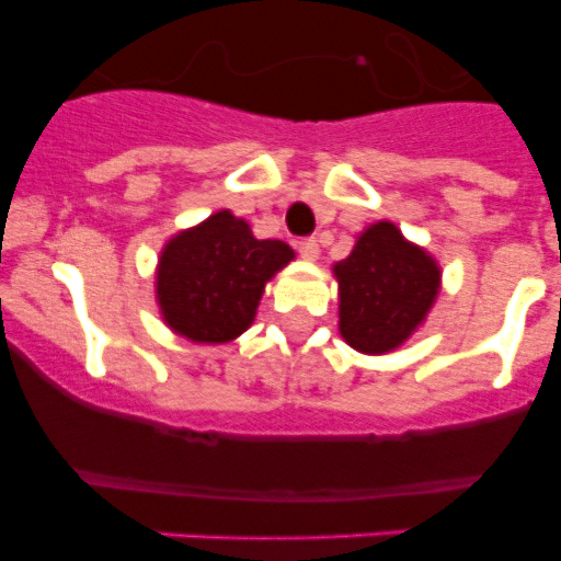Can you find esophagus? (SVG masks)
Listing matches in <instances>:
<instances>
[{
	"instance_id": "esophagus-1",
	"label": "esophagus",
	"mask_w": 561,
	"mask_h": 561,
	"mask_svg": "<svg viewBox=\"0 0 561 561\" xmlns=\"http://www.w3.org/2000/svg\"><path fill=\"white\" fill-rule=\"evenodd\" d=\"M296 249H298V254L305 256V260H318V254H321V249H318V240L316 238L298 240Z\"/></svg>"
}]
</instances>
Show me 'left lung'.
<instances>
[{
    "mask_svg": "<svg viewBox=\"0 0 561 561\" xmlns=\"http://www.w3.org/2000/svg\"><path fill=\"white\" fill-rule=\"evenodd\" d=\"M340 334L363 354L399 348L432 310L439 265L390 221L370 224L352 254L334 265Z\"/></svg>",
    "mask_w": 561,
    "mask_h": 561,
    "instance_id": "left-lung-1",
    "label": "left lung"
}]
</instances>
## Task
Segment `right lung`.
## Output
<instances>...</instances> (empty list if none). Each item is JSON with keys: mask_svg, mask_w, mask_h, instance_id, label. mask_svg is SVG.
<instances>
[{"mask_svg": "<svg viewBox=\"0 0 561 561\" xmlns=\"http://www.w3.org/2000/svg\"><path fill=\"white\" fill-rule=\"evenodd\" d=\"M293 260L282 240H256L229 209L174 234L157 265L162 321L193 343H229L251 327L265 282Z\"/></svg>", "mask_w": 561, "mask_h": 561, "instance_id": "add662e5", "label": "right lung"}]
</instances>
